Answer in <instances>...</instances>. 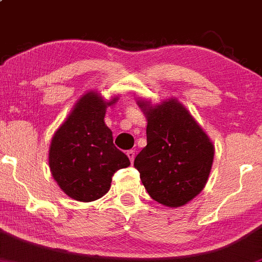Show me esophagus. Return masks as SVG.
I'll return each mask as SVG.
<instances>
[{
  "mask_svg": "<svg viewBox=\"0 0 262 262\" xmlns=\"http://www.w3.org/2000/svg\"><path fill=\"white\" fill-rule=\"evenodd\" d=\"M126 154H127L128 159H130V161H131V164H132V162H134V160H135V151L134 150H128Z\"/></svg>",
  "mask_w": 262,
  "mask_h": 262,
  "instance_id": "34e87169",
  "label": "esophagus"
}]
</instances>
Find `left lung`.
<instances>
[{
  "label": "left lung",
  "instance_id": "1",
  "mask_svg": "<svg viewBox=\"0 0 262 262\" xmlns=\"http://www.w3.org/2000/svg\"><path fill=\"white\" fill-rule=\"evenodd\" d=\"M139 105L147 117V145L134 166L155 201L182 206L206 185L215 154L212 142L176 100L154 107L141 101Z\"/></svg>",
  "mask_w": 262,
  "mask_h": 262
}]
</instances>
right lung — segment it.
I'll return each mask as SVG.
<instances>
[{"label":"right lung","mask_w":262,"mask_h":262,"mask_svg":"<svg viewBox=\"0 0 262 262\" xmlns=\"http://www.w3.org/2000/svg\"><path fill=\"white\" fill-rule=\"evenodd\" d=\"M115 101L106 102L95 92L83 95L52 137L49 154L52 176L63 192L77 201L102 198L115 172L130 166L103 122L106 107Z\"/></svg>","instance_id":"add662e5"}]
</instances>
